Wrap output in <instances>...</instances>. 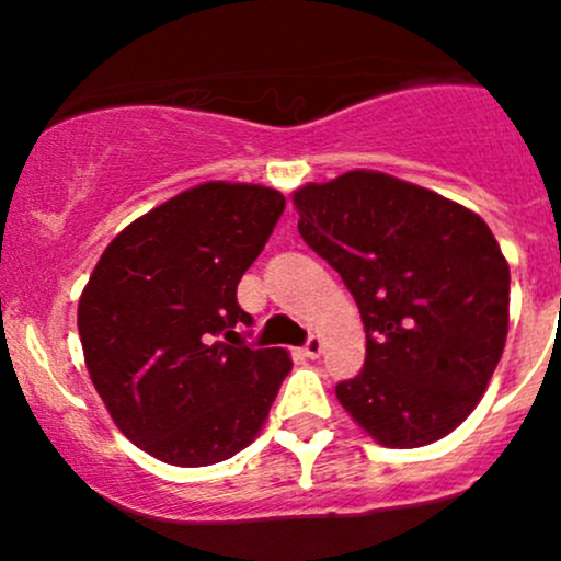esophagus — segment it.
Returning <instances> with one entry per match:
<instances>
[{"mask_svg":"<svg viewBox=\"0 0 561 561\" xmlns=\"http://www.w3.org/2000/svg\"><path fill=\"white\" fill-rule=\"evenodd\" d=\"M301 353L307 355V358H320V353H322V339H320V336H309L307 344H304Z\"/></svg>","mask_w":561,"mask_h":561,"instance_id":"34e87169","label":"esophagus"}]
</instances>
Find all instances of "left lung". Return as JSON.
Returning a JSON list of instances; mask_svg holds the SVG:
<instances>
[{"instance_id": "8db88e82", "label": "left lung", "mask_w": 561, "mask_h": 561, "mask_svg": "<svg viewBox=\"0 0 561 561\" xmlns=\"http://www.w3.org/2000/svg\"><path fill=\"white\" fill-rule=\"evenodd\" d=\"M298 233L339 271L366 328L336 399L386 448H421L478 407L502 358L511 268L489 225L432 190L350 171L293 192Z\"/></svg>"}]
</instances>
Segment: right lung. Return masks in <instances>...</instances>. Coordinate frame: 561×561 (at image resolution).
<instances>
[{"mask_svg":"<svg viewBox=\"0 0 561 561\" xmlns=\"http://www.w3.org/2000/svg\"><path fill=\"white\" fill-rule=\"evenodd\" d=\"M285 211L260 184L208 181L122 230L78 304L89 377L118 432L173 467H208L247 448L293 369L254 350L236 287Z\"/></svg>","mask_w":561,"mask_h":561,"instance_id":"right-lung-1","label":"right lung"}]
</instances>
